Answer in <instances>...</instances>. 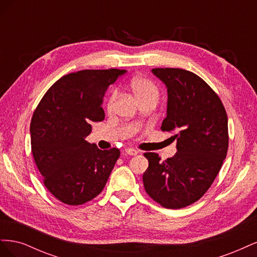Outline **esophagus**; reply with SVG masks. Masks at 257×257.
Wrapping results in <instances>:
<instances>
[{
  "instance_id": "obj_1",
  "label": "esophagus",
  "mask_w": 257,
  "mask_h": 257,
  "mask_svg": "<svg viewBox=\"0 0 257 257\" xmlns=\"http://www.w3.org/2000/svg\"><path fill=\"white\" fill-rule=\"evenodd\" d=\"M125 153L128 155H137L138 151L135 149H132V148H126L125 149Z\"/></svg>"
}]
</instances>
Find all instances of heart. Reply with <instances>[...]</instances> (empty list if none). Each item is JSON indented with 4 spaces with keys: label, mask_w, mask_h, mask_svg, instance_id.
<instances>
[{
    "label": "heart",
    "mask_w": 257,
    "mask_h": 257,
    "mask_svg": "<svg viewBox=\"0 0 257 257\" xmlns=\"http://www.w3.org/2000/svg\"><path fill=\"white\" fill-rule=\"evenodd\" d=\"M130 89L141 104L148 102V100L158 102L160 96V90L158 84L152 79L145 76H138L132 79L130 82ZM118 96L119 92L116 89H113L109 93L106 100V109L108 112H112L114 110Z\"/></svg>",
    "instance_id": "b5f03b06"
}]
</instances>
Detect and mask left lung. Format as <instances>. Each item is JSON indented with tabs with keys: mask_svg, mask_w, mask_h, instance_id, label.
I'll return each instance as SVG.
<instances>
[{
	"mask_svg": "<svg viewBox=\"0 0 257 257\" xmlns=\"http://www.w3.org/2000/svg\"><path fill=\"white\" fill-rule=\"evenodd\" d=\"M152 73L167 87L161 130L175 134L178 152L163 162L159 154L146 152L144 186L162 207L180 209L203 197L219 174L228 149L227 114L219 95L196 74L170 67Z\"/></svg>",
	"mask_w": 257,
	"mask_h": 257,
	"instance_id": "1",
	"label": "left lung"
}]
</instances>
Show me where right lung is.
<instances>
[{
  "label": "right lung",
  "mask_w": 257,
  "mask_h": 257,
  "mask_svg": "<svg viewBox=\"0 0 257 257\" xmlns=\"http://www.w3.org/2000/svg\"><path fill=\"white\" fill-rule=\"evenodd\" d=\"M124 69H83L54 82L31 120V148L43 182L69 206L83 205L105 188L120 150H99L84 137L103 121V97Z\"/></svg>",
  "instance_id": "1"
}]
</instances>
